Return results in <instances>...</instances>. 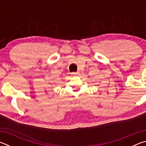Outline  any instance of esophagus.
<instances>
[{
    "label": "esophagus",
    "mask_w": 146,
    "mask_h": 146,
    "mask_svg": "<svg viewBox=\"0 0 146 146\" xmlns=\"http://www.w3.org/2000/svg\"><path fill=\"white\" fill-rule=\"evenodd\" d=\"M73 75H80V72H75V73H73Z\"/></svg>",
    "instance_id": "34e87169"
}]
</instances>
